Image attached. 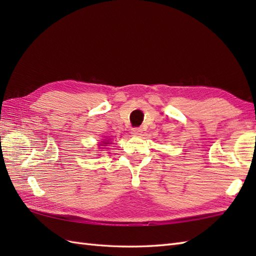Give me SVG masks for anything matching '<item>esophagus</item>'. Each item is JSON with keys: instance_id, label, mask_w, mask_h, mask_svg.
<instances>
[{"instance_id": "34e87169", "label": "esophagus", "mask_w": 256, "mask_h": 256, "mask_svg": "<svg viewBox=\"0 0 256 256\" xmlns=\"http://www.w3.org/2000/svg\"><path fill=\"white\" fill-rule=\"evenodd\" d=\"M131 133L134 135V136H138L143 133V128H133L131 130Z\"/></svg>"}]
</instances>
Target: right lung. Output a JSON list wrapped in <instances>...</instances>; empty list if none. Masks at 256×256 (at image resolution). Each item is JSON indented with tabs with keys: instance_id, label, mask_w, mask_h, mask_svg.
I'll use <instances>...</instances> for the list:
<instances>
[{
	"instance_id": "obj_1",
	"label": "right lung",
	"mask_w": 256,
	"mask_h": 256,
	"mask_svg": "<svg viewBox=\"0 0 256 256\" xmlns=\"http://www.w3.org/2000/svg\"><path fill=\"white\" fill-rule=\"evenodd\" d=\"M103 144H108V143H103Z\"/></svg>"
}]
</instances>
